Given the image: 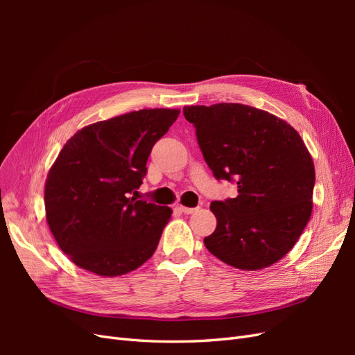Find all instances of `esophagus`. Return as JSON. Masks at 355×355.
I'll return each mask as SVG.
<instances>
[{
  "mask_svg": "<svg viewBox=\"0 0 355 355\" xmlns=\"http://www.w3.org/2000/svg\"><path fill=\"white\" fill-rule=\"evenodd\" d=\"M182 213H185V214H191V213H194L197 209L196 207H185V206H179L178 207Z\"/></svg>",
  "mask_w": 355,
  "mask_h": 355,
  "instance_id": "1",
  "label": "esophagus"
}]
</instances>
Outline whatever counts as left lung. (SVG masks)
Listing matches in <instances>:
<instances>
[{
  "mask_svg": "<svg viewBox=\"0 0 355 355\" xmlns=\"http://www.w3.org/2000/svg\"><path fill=\"white\" fill-rule=\"evenodd\" d=\"M207 166L239 196L213 201L216 230L207 250L234 268L257 271L284 257L313 211L315 168L295 128L241 103L185 106Z\"/></svg>",
  "mask_w": 355,
  "mask_h": 355,
  "instance_id": "left-lung-1",
  "label": "left lung"
}]
</instances>
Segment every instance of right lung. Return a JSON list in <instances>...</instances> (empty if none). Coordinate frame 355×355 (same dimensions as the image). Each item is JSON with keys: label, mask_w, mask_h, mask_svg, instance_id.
Segmentation results:
<instances>
[{"label": "right lung", "mask_w": 355, "mask_h": 355, "mask_svg": "<svg viewBox=\"0 0 355 355\" xmlns=\"http://www.w3.org/2000/svg\"><path fill=\"white\" fill-rule=\"evenodd\" d=\"M179 110H141L85 125L62 148L44 189L60 250L83 270L123 275L157 249L171 209L136 200L146 161Z\"/></svg>", "instance_id": "1"}]
</instances>
